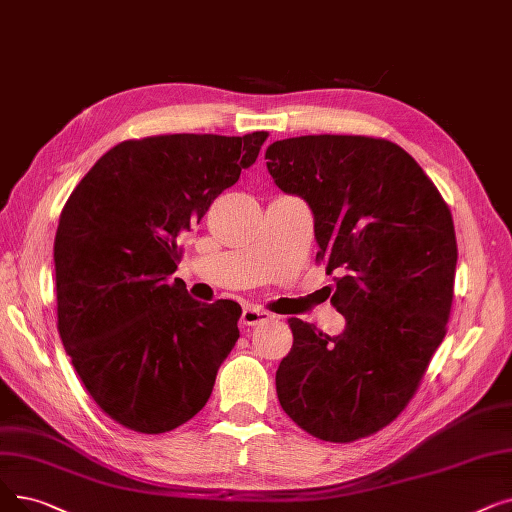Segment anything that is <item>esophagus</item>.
<instances>
[{
	"mask_svg": "<svg viewBox=\"0 0 512 512\" xmlns=\"http://www.w3.org/2000/svg\"><path fill=\"white\" fill-rule=\"evenodd\" d=\"M268 320H272V314H270L268 309L257 307V305H247V307L242 309V318H240V322H242L244 326H255V324L268 322Z\"/></svg>",
	"mask_w": 512,
	"mask_h": 512,
	"instance_id": "esophagus-1",
	"label": "esophagus"
}]
</instances>
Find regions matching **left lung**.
<instances>
[{
  "mask_svg": "<svg viewBox=\"0 0 512 512\" xmlns=\"http://www.w3.org/2000/svg\"><path fill=\"white\" fill-rule=\"evenodd\" d=\"M280 190L314 213L316 261L337 274V337L291 318L276 370L282 410L324 441L349 443L406 410L446 337L456 232L429 175L385 138L301 136L265 150Z\"/></svg>",
  "mask_w": 512,
  "mask_h": 512,
  "instance_id": "8db88e82",
  "label": "left lung"
}]
</instances>
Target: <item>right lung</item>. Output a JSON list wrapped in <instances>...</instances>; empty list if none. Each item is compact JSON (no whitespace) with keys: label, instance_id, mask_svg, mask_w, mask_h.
<instances>
[{"label":"right lung","instance_id":"obj_1","mask_svg":"<svg viewBox=\"0 0 512 512\" xmlns=\"http://www.w3.org/2000/svg\"><path fill=\"white\" fill-rule=\"evenodd\" d=\"M268 131L169 133L110 148L66 201L54 240L58 332L98 408L159 435L203 410L236 345L238 303L167 282L177 244L249 169Z\"/></svg>","mask_w":512,"mask_h":512}]
</instances>
